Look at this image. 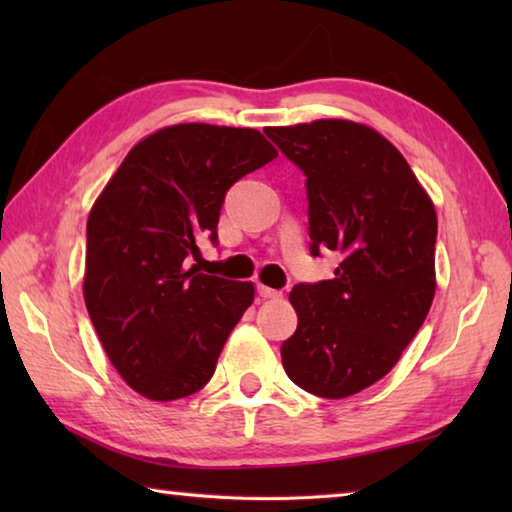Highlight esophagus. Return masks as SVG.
<instances>
[{
    "instance_id": "esophagus-1",
    "label": "esophagus",
    "mask_w": 512,
    "mask_h": 512,
    "mask_svg": "<svg viewBox=\"0 0 512 512\" xmlns=\"http://www.w3.org/2000/svg\"><path fill=\"white\" fill-rule=\"evenodd\" d=\"M257 291H259V296H262V298H282V291L271 289V287H264V284H259Z\"/></svg>"
}]
</instances>
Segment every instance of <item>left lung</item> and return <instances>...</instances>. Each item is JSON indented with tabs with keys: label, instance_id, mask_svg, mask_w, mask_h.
Listing matches in <instances>:
<instances>
[{
	"label": "left lung",
	"instance_id": "obj_1",
	"mask_svg": "<svg viewBox=\"0 0 512 512\" xmlns=\"http://www.w3.org/2000/svg\"><path fill=\"white\" fill-rule=\"evenodd\" d=\"M305 171L311 255L336 250L334 280L296 284L298 329L282 343L293 384L325 400L361 393L393 370L436 293V207L409 162L350 119L264 131Z\"/></svg>",
	"mask_w": 512,
	"mask_h": 512
}]
</instances>
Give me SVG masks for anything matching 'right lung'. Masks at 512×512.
<instances>
[{
  "label": "right lung",
  "mask_w": 512,
  "mask_h": 512,
  "mask_svg": "<svg viewBox=\"0 0 512 512\" xmlns=\"http://www.w3.org/2000/svg\"><path fill=\"white\" fill-rule=\"evenodd\" d=\"M277 158L255 128L176 124L137 142L88 216L83 298L108 359L146 400L187 397L216 359L255 284L187 268L216 241L225 192Z\"/></svg>",
  "instance_id": "right-lung-1"
}]
</instances>
